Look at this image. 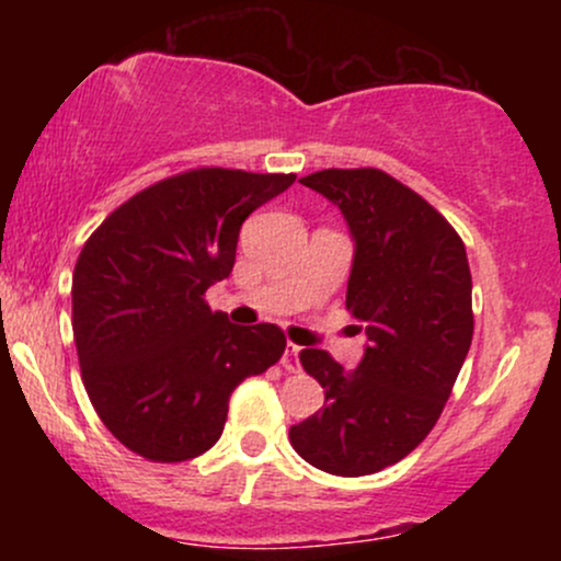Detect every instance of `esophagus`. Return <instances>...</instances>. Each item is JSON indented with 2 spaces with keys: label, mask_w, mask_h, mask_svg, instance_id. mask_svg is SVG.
<instances>
[{
  "label": "esophagus",
  "mask_w": 561,
  "mask_h": 561,
  "mask_svg": "<svg viewBox=\"0 0 561 561\" xmlns=\"http://www.w3.org/2000/svg\"><path fill=\"white\" fill-rule=\"evenodd\" d=\"M298 356H300V347L289 343L285 347V356H282V366H285L287 371H298L300 369V358Z\"/></svg>",
  "instance_id": "1"
}]
</instances>
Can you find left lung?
Returning <instances> with one entry per match:
<instances>
[{"label": "left lung", "mask_w": 561, "mask_h": 561, "mask_svg": "<svg viewBox=\"0 0 561 561\" xmlns=\"http://www.w3.org/2000/svg\"><path fill=\"white\" fill-rule=\"evenodd\" d=\"M300 184L347 221L356 250L345 306L369 343L351 371L319 347L300 351L324 409L293 424L289 443L321 472L362 478L435 427L472 345V274L456 229L385 171L327 169Z\"/></svg>", "instance_id": "8db88e82"}]
</instances>
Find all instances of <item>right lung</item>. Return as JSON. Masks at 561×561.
Wrapping results in <instances>:
<instances>
[{
	"label": "right lung",
	"instance_id": "1",
	"mask_svg": "<svg viewBox=\"0 0 561 561\" xmlns=\"http://www.w3.org/2000/svg\"><path fill=\"white\" fill-rule=\"evenodd\" d=\"M295 173L195 169L147 186L83 244L73 337L102 424L160 465L195 459L224 433L229 396L285 353L274 324L240 327L205 289L234 266L242 221Z\"/></svg>",
	"mask_w": 561,
	"mask_h": 561
}]
</instances>
